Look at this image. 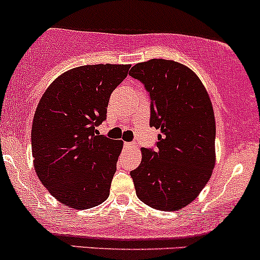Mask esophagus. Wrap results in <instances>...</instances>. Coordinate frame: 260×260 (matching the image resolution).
I'll list each match as a JSON object with an SVG mask.
<instances>
[{"label": "esophagus", "instance_id": "obj_1", "mask_svg": "<svg viewBox=\"0 0 260 260\" xmlns=\"http://www.w3.org/2000/svg\"><path fill=\"white\" fill-rule=\"evenodd\" d=\"M136 147V143H129V142H125L124 143V148H133Z\"/></svg>", "mask_w": 260, "mask_h": 260}]
</instances>
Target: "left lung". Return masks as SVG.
I'll list each match as a JSON object with an SVG mask.
<instances>
[{"label": "left lung", "instance_id": "obj_1", "mask_svg": "<svg viewBox=\"0 0 260 260\" xmlns=\"http://www.w3.org/2000/svg\"><path fill=\"white\" fill-rule=\"evenodd\" d=\"M150 99V127L160 129L155 148H142L131 172L138 199L155 210L176 211L193 201L215 167L216 123L209 93L195 73L165 59L129 71Z\"/></svg>", "mask_w": 260, "mask_h": 260}]
</instances>
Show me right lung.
Wrapping results in <instances>:
<instances>
[{"label":"right lung","mask_w":260,"mask_h":260,"mask_svg":"<svg viewBox=\"0 0 260 260\" xmlns=\"http://www.w3.org/2000/svg\"><path fill=\"white\" fill-rule=\"evenodd\" d=\"M129 65L71 69L42 96L32 124L36 173L48 191L73 209H91L110 195L123 142L100 135L112 91Z\"/></svg>","instance_id":"obj_1"}]
</instances>
